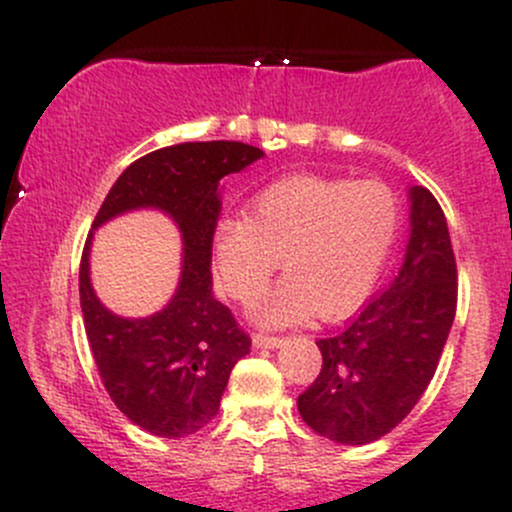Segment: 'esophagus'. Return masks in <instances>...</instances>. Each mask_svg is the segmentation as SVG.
<instances>
[{"label": "esophagus", "mask_w": 512, "mask_h": 512, "mask_svg": "<svg viewBox=\"0 0 512 512\" xmlns=\"http://www.w3.org/2000/svg\"><path fill=\"white\" fill-rule=\"evenodd\" d=\"M254 342L256 349H278L280 344H283V339L280 337H268V334H254Z\"/></svg>", "instance_id": "esophagus-1"}]
</instances>
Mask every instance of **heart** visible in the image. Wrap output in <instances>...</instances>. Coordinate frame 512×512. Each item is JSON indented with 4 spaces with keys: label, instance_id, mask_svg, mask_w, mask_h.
<instances>
[{
    "label": "heart",
    "instance_id": "b5f03b06",
    "mask_svg": "<svg viewBox=\"0 0 512 512\" xmlns=\"http://www.w3.org/2000/svg\"><path fill=\"white\" fill-rule=\"evenodd\" d=\"M398 229V200L378 180L290 175L258 192L249 217L214 224V278L249 305L266 293L280 261L288 278L256 305V320L280 327L315 312L342 320L376 288Z\"/></svg>",
    "mask_w": 512,
    "mask_h": 512
}]
</instances>
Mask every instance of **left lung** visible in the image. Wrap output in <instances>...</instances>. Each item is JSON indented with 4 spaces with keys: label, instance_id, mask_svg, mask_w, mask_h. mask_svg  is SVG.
<instances>
[{
    "label": "left lung",
    "instance_id": "1",
    "mask_svg": "<svg viewBox=\"0 0 512 512\" xmlns=\"http://www.w3.org/2000/svg\"><path fill=\"white\" fill-rule=\"evenodd\" d=\"M410 239L388 288L344 332L320 339L322 371L298 398L307 427L339 444H368L405 420L447 344L456 312V263L432 192L408 190Z\"/></svg>",
    "mask_w": 512,
    "mask_h": 512
}]
</instances>
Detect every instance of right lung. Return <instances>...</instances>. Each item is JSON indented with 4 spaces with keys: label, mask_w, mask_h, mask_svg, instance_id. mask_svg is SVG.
<instances>
[{
    "label": "right lung",
    "mask_w": 512,
    "mask_h": 512,
    "mask_svg": "<svg viewBox=\"0 0 512 512\" xmlns=\"http://www.w3.org/2000/svg\"><path fill=\"white\" fill-rule=\"evenodd\" d=\"M241 141H195L131 163L97 212L80 261V307L87 342L109 398L141 430L178 439L195 434L219 410L249 334L212 295L210 239L222 210L224 175L263 158ZM156 209L174 219L184 241L174 298L148 318H122L101 305L89 280L94 229L119 213Z\"/></svg>",
    "instance_id": "obj_1"
}]
</instances>
